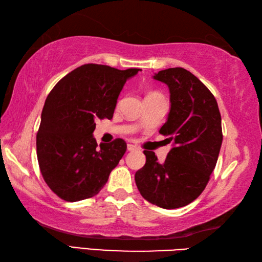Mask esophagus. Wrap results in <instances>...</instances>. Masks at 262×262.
Wrapping results in <instances>:
<instances>
[{
  "label": "esophagus",
  "mask_w": 262,
  "mask_h": 262,
  "mask_svg": "<svg viewBox=\"0 0 262 262\" xmlns=\"http://www.w3.org/2000/svg\"><path fill=\"white\" fill-rule=\"evenodd\" d=\"M127 149H128V151H129V152H133V151H137L138 147H137L136 145H133V144H128V145H127Z\"/></svg>",
  "instance_id": "34e87169"
}]
</instances>
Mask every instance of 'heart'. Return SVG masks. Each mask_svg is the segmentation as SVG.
<instances>
[{"mask_svg": "<svg viewBox=\"0 0 262 262\" xmlns=\"http://www.w3.org/2000/svg\"><path fill=\"white\" fill-rule=\"evenodd\" d=\"M149 94H155V93H149ZM149 94H147V96H149Z\"/></svg>", "mask_w": 262, "mask_h": 262, "instance_id": "b5f03b06", "label": "heart"}]
</instances>
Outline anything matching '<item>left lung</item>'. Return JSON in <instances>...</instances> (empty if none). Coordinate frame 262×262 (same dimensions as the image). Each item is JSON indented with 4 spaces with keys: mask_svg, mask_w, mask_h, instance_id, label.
<instances>
[{
    "mask_svg": "<svg viewBox=\"0 0 262 262\" xmlns=\"http://www.w3.org/2000/svg\"><path fill=\"white\" fill-rule=\"evenodd\" d=\"M153 79L169 88L170 111L160 133L172 148L164 162L144 151L146 163L135 182L147 202L174 209L193 202L207 185L223 141L222 119L213 94L189 71L163 70Z\"/></svg>",
    "mask_w": 262,
    "mask_h": 262,
    "instance_id": "1",
    "label": "left lung"
}]
</instances>
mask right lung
Returning <instances> with one entry per match:
<instances>
[{
    "label": "right lung",
    "instance_id": "right-lung-1",
    "mask_svg": "<svg viewBox=\"0 0 262 262\" xmlns=\"http://www.w3.org/2000/svg\"><path fill=\"white\" fill-rule=\"evenodd\" d=\"M140 71L85 64L48 94L37 134V158L43 180L58 197L79 202L96 196L107 183L127 145L117 138L98 146L96 120L113 118L126 81Z\"/></svg>",
    "mask_w": 262,
    "mask_h": 262
}]
</instances>
